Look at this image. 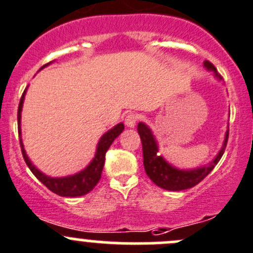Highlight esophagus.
I'll return each instance as SVG.
<instances>
[{"label": "esophagus", "instance_id": "esophagus-1", "mask_svg": "<svg viewBox=\"0 0 253 253\" xmlns=\"http://www.w3.org/2000/svg\"><path fill=\"white\" fill-rule=\"evenodd\" d=\"M137 120H138V115L133 114V112L127 114L126 117H125V125H126L127 127H129V128H133V127L136 126Z\"/></svg>", "mask_w": 253, "mask_h": 253}]
</instances>
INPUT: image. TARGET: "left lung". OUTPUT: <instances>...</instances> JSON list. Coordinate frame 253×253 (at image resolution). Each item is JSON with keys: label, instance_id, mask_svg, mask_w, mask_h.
<instances>
[{"label": "left lung", "instance_id": "8db88e82", "mask_svg": "<svg viewBox=\"0 0 253 253\" xmlns=\"http://www.w3.org/2000/svg\"><path fill=\"white\" fill-rule=\"evenodd\" d=\"M205 69L211 72L217 80L221 82V75L217 74L216 69L210 61H204ZM137 131L142 141V149H143V164L144 170L147 175L149 176L152 181L159 188L171 190V192H179V190H185V189L193 188L197 184H199L212 169L215 168L219 161L224 154L226 148L227 137H229V129L225 134V141L222 143L221 149L216 154L211 162L202 167H198L194 169H179L167 162L163 157L159 154L158 142L154 137L152 129L143 122H139L137 125Z\"/></svg>", "mask_w": 253, "mask_h": 253}]
</instances>
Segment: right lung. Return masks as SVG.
Masks as SVG:
<instances>
[{
	"label": "right lung",
	"mask_w": 253,
	"mask_h": 253,
	"mask_svg": "<svg viewBox=\"0 0 253 253\" xmlns=\"http://www.w3.org/2000/svg\"><path fill=\"white\" fill-rule=\"evenodd\" d=\"M53 61L48 63V64L43 65L39 70L44 69L45 67H48L49 64H51ZM27 89L24 90L23 95L21 97V101L18 105V114H17V120H18V134H19V143H21V149L22 154H23L24 162L27 163L28 168L31 169L32 173L36 175V178L39 181L44 184L46 188L50 190V192L55 193V194L60 195V197H82V195L87 194L89 192H91L92 189L95 188L97 183H99L100 178H101L102 169H104L105 164V154H106L107 149L110 148V146L112 144V142L117 138V137L121 134V132L125 129V126L122 122L117 124L116 126L112 127L111 129L106 132L105 134H102L101 138H100L99 143H97L96 152H95V157L92 158V161L90 162L89 166L86 168H84L83 170H80L79 173H75L73 175L68 176H60V178H53V176L45 175L44 173H42L39 169L36 168L33 163L31 162V159L27 156L26 151H24L23 142H22L21 137V112L22 107H23V101L24 96H26Z\"/></svg>",
	"instance_id": "obj_1"
}]
</instances>
